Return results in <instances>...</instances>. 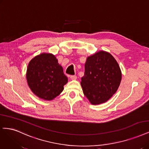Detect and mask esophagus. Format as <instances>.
Returning <instances> with one entry per match:
<instances>
[{
    "mask_svg": "<svg viewBox=\"0 0 149 149\" xmlns=\"http://www.w3.org/2000/svg\"><path fill=\"white\" fill-rule=\"evenodd\" d=\"M70 79H71V80H75V79H76V78H77V76H75V75H71V76H70Z\"/></svg>",
    "mask_w": 149,
    "mask_h": 149,
    "instance_id": "obj_1",
    "label": "esophagus"
}]
</instances>
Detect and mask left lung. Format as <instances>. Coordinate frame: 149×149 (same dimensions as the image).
<instances>
[{"instance_id": "left-lung-1", "label": "left lung", "mask_w": 149, "mask_h": 149, "mask_svg": "<svg viewBox=\"0 0 149 149\" xmlns=\"http://www.w3.org/2000/svg\"><path fill=\"white\" fill-rule=\"evenodd\" d=\"M121 80V70L116 60L110 54L100 51L87 58L81 84L91 103L98 105L111 98Z\"/></svg>"}]
</instances>
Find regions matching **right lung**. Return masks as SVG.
Segmentation results:
<instances>
[{
	"label": "right lung",
	"instance_id": "obj_1",
	"mask_svg": "<svg viewBox=\"0 0 149 149\" xmlns=\"http://www.w3.org/2000/svg\"><path fill=\"white\" fill-rule=\"evenodd\" d=\"M26 79L33 93L47 100L58 96L68 82L63 68L55 56L50 54H42L30 61Z\"/></svg>",
	"mask_w": 149,
	"mask_h": 149
}]
</instances>
